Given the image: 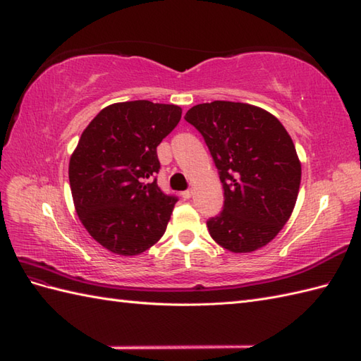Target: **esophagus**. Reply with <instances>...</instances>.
<instances>
[{"label":"esophagus","instance_id":"1","mask_svg":"<svg viewBox=\"0 0 361 361\" xmlns=\"http://www.w3.org/2000/svg\"><path fill=\"white\" fill-rule=\"evenodd\" d=\"M180 195H182V197L187 201V199H190L191 196H193V190H185V191H182Z\"/></svg>","mask_w":361,"mask_h":361}]
</instances>
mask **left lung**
<instances>
[{
  "label": "left lung",
  "instance_id": "8db88e82",
  "mask_svg": "<svg viewBox=\"0 0 361 361\" xmlns=\"http://www.w3.org/2000/svg\"><path fill=\"white\" fill-rule=\"evenodd\" d=\"M185 120L202 134L224 188L222 212L207 221L212 238L233 253L269 244L289 221L300 191L301 164L289 133L248 103H201Z\"/></svg>",
  "mask_w": 361,
  "mask_h": 361
}]
</instances>
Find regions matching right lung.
<instances>
[{"instance_id":"add662e5","label":"right lung","mask_w":361,"mask_h":361,"mask_svg":"<svg viewBox=\"0 0 361 361\" xmlns=\"http://www.w3.org/2000/svg\"><path fill=\"white\" fill-rule=\"evenodd\" d=\"M180 116L176 105L122 102L82 133L69 160L71 193L87 233L109 252L139 255L165 233L178 197L157 185V147Z\"/></svg>"}]
</instances>
